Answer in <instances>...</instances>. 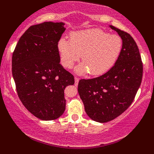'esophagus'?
<instances>
[{
  "mask_svg": "<svg viewBox=\"0 0 154 154\" xmlns=\"http://www.w3.org/2000/svg\"><path fill=\"white\" fill-rule=\"evenodd\" d=\"M79 82V79H78V78H75V85H78Z\"/></svg>",
  "mask_w": 154,
  "mask_h": 154,
  "instance_id": "34e87169",
  "label": "esophagus"
}]
</instances>
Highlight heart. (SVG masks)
Returning <instances> with one entry per match:
<instances>
[{
    "label": "heart",
    "mask_w": 154,
    "mask_h": 154,
    "mask_svg": "<svg viewBox=\"0 0 154 154\" xmlns=\"http://www.w3.org/2000/svg\"><path fill=\"white\" fill-rule=\"evenodd\" d=\"M60 62L66 69L72 68L80 55L83 62L75 68L79 75L104 74L114 66L123 48L118 35H110L100 29L73 32L70 41L62 38L57 44Z\"/></svg>",
    "instance_id": "b5f03b06"
}]
</instances>
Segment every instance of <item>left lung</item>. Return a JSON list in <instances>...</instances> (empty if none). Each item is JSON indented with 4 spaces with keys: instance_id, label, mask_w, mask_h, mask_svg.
Here are the masks:
<instances>
[{
    "instance_id": "1",
    "label": "left lung",
    "mask_w": 154,
    "mask_h": 154,
    "mask_svg": "<svg viewBox=\"0 0 154 154\" xmlns=\"http://www.w3.org/2000/svg\"><path fill=\"white\" fill-rule=\"evenodd\" d=\"M123 41L114 66L102 75L81 79L79 93L88 116L99 123L112 121L133 102L142 83L143 65L139 48L129 33L110 25Z\"/></svg>"
}]
</instances>
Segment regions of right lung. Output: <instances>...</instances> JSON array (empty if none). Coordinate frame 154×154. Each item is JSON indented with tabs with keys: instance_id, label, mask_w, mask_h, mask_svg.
<instances>
[{
	"instance_id": "right-lung-1",
	"label": "right lung",
	"mask_w": 154,
	"mask_h": 154,
	"mask_svg": "<svg viewBox=\"0 0 154 154\" xmlns=\"http://www.w3.org/2000/svg\"><path fill=\"white\" fill-rule=\"evenodd\" d=\"M63 22L33 25L19 40L12 58L18 96L33 116L43 121L60 117L66 108L64 89L73 75L60 64L57 44L66 30Z\"/></svg>"
}]
</instances>
